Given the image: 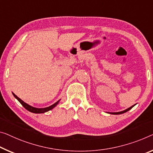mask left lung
I'll return each instance as SVG.
<instances>
[{
	"mask_svg": "<svg viewBox=\"0 0 153 153\" xmlns=\"http://www.w3.org/2000/svg\"><path fill=\"white\" fill-rule=\"evenodd\" d=\"M136 104H135V105H133V106H131V107H130L129 108H128V109H125V110H124V111H120V112H109L110 114H116V115H117V114H124V113H125V112H126V111H129V110L130 109H132V108L135 106Z\"/></svg>",
	"mask_w": 153,
	"mask_h": 153,
	"instance_id": "1",
	"label": "left lung"
}]
</instances>
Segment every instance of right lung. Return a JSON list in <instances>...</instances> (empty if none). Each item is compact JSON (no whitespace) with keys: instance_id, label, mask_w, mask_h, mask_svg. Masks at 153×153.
I'll return each mask as SVG.
<instances>
[{"instance_id":"right-lung-1","label":"right lung","mask_w":153,"mask_h":153,"mask_svg":"<svg viewBox=\"0 0 153 153\" xmlns=\"http://www.w3.org/2000/svg\"><path fill=\"white\" fill-rule=\"evenodd\" d=\"M13 95L14 97H15L16 99H17L19 102H20V104L22 105L23 107H24L26 109L28 110V111H30V112H32V113H34V114H43V113H45L47 112L48 111H50V110L53 109L54 107H55L57 105L59 104V102L60 100H59L57 102H56L55 103H54L53 105H51V106H49L48 107H45V108H36V107H33L32 106H30V105H28L27 103L25 102L24 101L20 99V98H18L17 96H16L15 94L13 93Z\"/></svg>"}]
</instances>
